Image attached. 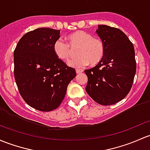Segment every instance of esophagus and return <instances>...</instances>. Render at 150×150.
<instances>
[{
	"instance_id": "1",
	"label": "esophagus",
	"mask_w": 150,
	"mask_h": 150,
	"mask_svg": "<svg viewBox=\"0 0 150 150\" xmlns=\"http://www.w3.org/2000/svg\"><path fill=\"white\" fill-rule=\"evenodd\" d=\"M83 72V70H81V69H76V73L77 74H80V73H82Z\"/></svg>"
}]
</instances>
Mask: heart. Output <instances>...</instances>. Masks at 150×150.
I'll list each match as a JSON object with an SVG mask.
<instances>
[{"label":"heart","instance_id":"1","mask_svg":"<svg viewBox=\"0 0 150 150\" xmlns=\"http://www.w3.org/2000/svg\"><path fill=\"white\" fill-rule=\"evenodd\" d=\"M67 44L62 39H57L53 45L54 54L62 61H67L72 56L71 49L78 48L77 57L67 62L70 67L79 68L87 65H96L103 59L105 54V45L99 38L84 31H76L66 37Z\"/></svg>","mask_w":150,"mask_h":150}]
</instances>
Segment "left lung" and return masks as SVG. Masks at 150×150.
I'll list each match as a JSON object with an SVG mask.
<instances>
[{"label": "left lung", "mask_w": 150, "mask_h": 150, "mask_svg": "<svg viewBox=\"0 0 150 150\" xmlns=\"http://www.w3.org/2000/svg\"><path fill=\"white\" fill-rule=\"evenodd\" d=\"M96 33L105 45V54L88 76L86 92L96 103L115 104L124 99L132 88L136 73L134 45L120 29L98 25Z\"/></svg>", "instance_id": "1"}]
</instances>
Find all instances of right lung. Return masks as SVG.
Masks as SVG:
<instances>
[{
    "label": "right lung",
    "instance_id": "1",
    "mask_svg": "<svg viewBox=\"0 0 150 150\" xmlns=\"http://www.w3.org/2000/svg\"><path fill=\"white\" fill-rule=\"evenodd\" d=\"M59 30L39 28L23 35L13 52L14 77L21 97L32 108L51 111L60 105L76 76L53 51Z\"/></svg>",
    "mask_w": 150,
    "mask_h": 150
}]
</instances>
